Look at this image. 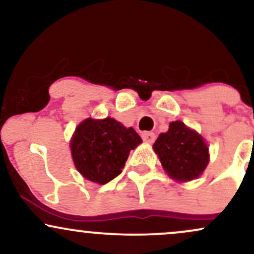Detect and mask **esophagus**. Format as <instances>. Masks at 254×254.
Returning <instances> with one entry per match:
<instances>
[{
  "mask_svg": "<svg viewBox=\"0 0 254 254\" xmlns=\"http://www.w3.org/2000/svg\"><path fill=\"white\" fill-rule=\"evenodd\" d=\"M142 138H143V141L145 142V143H154L155 142V133L154 132H144L143 135H142Z\"/></svg>",
  "mask_w": 254,
  "mask_h": 254,
  "instance_id": "obj_1",
  "label": "esophagus"
}]
</instances>
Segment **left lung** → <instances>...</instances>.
Here are the masks:
<instances>
[{"label": "left lung", "mask_w": 254, "mask_h": 254, "mask_svg": "<svg viewBox=\"0 0 254 254\" xmlns=\"http://www.w3.org/2000/svg\"><path fill=\"white\" fill-rule=\"evenodd\" d=\"M153 148L168 176L178 182L196 179L209 162L208 147L202 136L179 121L172 122Z\"/></svg>", "instance_id": "1"}]
</instances>
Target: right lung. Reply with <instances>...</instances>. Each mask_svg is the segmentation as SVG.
Here are the masks:
<instances>
[{"mask_svg": "<svg viewBox=\"0 0 254 254\" xmlns=\"http://www.w3.org/2000/svg\"><path fill=\"white\" fill-rule=\"evenodd\" d=\"M141 142L132 127H124L115 119L88 118L72 136V160L86 179L104 185L122 173L130 150Z\"/></svg>", "mask_w": 254, "mask_h": 254, "instance_id": "right-lung-1", "label": "right lung"}]
</instances>
